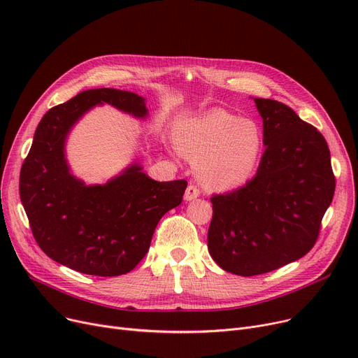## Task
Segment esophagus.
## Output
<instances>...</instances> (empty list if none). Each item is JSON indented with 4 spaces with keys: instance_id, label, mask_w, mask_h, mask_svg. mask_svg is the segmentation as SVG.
<instances>
[{
    "instance_id": "34e87169",
    "label": "esophagus",
    "mask_w": 358,
    "mask_h": 358,
    "mask_svg": "<svg viewBox=\"0 0 358 358\" xmlns=\"http://www.w3.org/2000/svg\"><path fill=\"white\" fill-rule=\"evenodd\" d=\"M200 196V190L197 189L196 185H189L185 189V193H184V200L185 201H190V200H194V199H197Z\"/></svg>"
}]
</instances>
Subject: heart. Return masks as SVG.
Listing matches in <instances>:
<instances>
[{"label":"heart","mask_w":358,"mask_h":358,"mask_svg":"<svg viewBox=\"0 0 358 358\" xmlns=\"http://www.w3.org/2000/svg\"><path fill=\"white\" fill-rule=\"evenodd\" d=\"M177 145L197 166L199 178L208 189L229 192L251 178L262 152V131L251 119L213 108L184 120Z\"/></svg>","instance_id":"b5f03b06"}]
</instances>
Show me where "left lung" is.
Returning a JSON list of instances; mask_svg holds the SVG:
<instances>
[{
	"label": "left lung",
	"instance_id": "left-lung-1",
	"mask_svg": "<svg viewBox=\"0 0 358 358\" xmlns=\"http://www.w3.org/2000/svg\"><path fill=\"white\" fill-rule=\"evenodd\" d=\"M266 146L255 177L212 197L208 248L216 264L257 275L306 255L335 192L325 138L286 104L254 99Z\"/></svg>",
	"mask_w": 358,
	"mask_h": 358
}]
</instances>
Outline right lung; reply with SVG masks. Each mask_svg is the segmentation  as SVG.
<instances>
[{
	"instance_id": "obj_1",
	"label": "right lung",
	"mask_w": 358,
	"mask_h": 358,
	"mask_svg": "<svg viewBox=\"0 0 358 358\" xmlns=\"http://www.w3.org/2000/svg\"><path fill=\"white\" fill-rule=\"evenodd\" d=\"M103 104L141 120L149 115L143 97L116 88L87 90L50 108L22 166L20 199L48 257L78 273L115 277L146 255L159 219L182 201L187 181H155L139 162L104 184L75 177L66 139L85 113Z\"/></svg>"
}]
</instances>
